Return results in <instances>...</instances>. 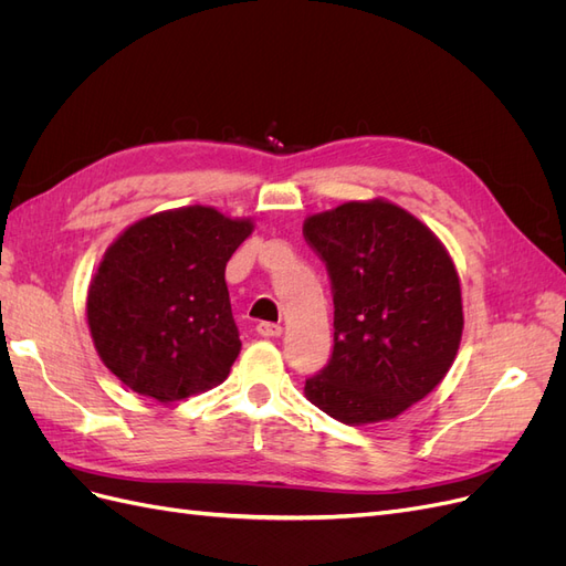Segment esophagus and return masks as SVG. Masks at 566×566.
<instances>
[{"instance_id": "obj_1", "label": "esophagus", "mask_w": 566, "mask_h": 566, "mask_svg": "<svg viewBox=\"0 0 566 566\" xmlns=\"http://www.w3.org/2000/svg\"><path fill=\"white\" fill-rule=\"evenodd\" d=\"M256 333H260L262 337H279L283 333V328H281L279 323L262 321V323H256Z\"/></svg>"}]
</instances>
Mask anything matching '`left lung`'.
<instances>
[{
  "mask_svg": "<svg viewBox=\"0 0 566 566\" xmlns=\"http://www.w3.org/2000/svg\"><path fill=\"white\" fill-rule=\"evenodd\" d=\"M331 279L333 354L304 394L331 418H397L449 373L462 335L460 281L449 252L391 202H345L304 221Z\"/></svg>",
  "mask_w": 566,
  "mask_h": 566,
  "instance_id": "1",
  "label": "left lung"
}]
</instances>
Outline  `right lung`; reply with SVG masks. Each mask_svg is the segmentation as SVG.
<instances>
[{"label":"right lung","mask_w":566,"mask_h":566,"mask_svg":"<svg viewBox=\"0 0 566 566\" xmlns=\"http://www.w3.org/2000/svg\"><path fill=\"white\" fill-rule=\"evenodd\" d=\"M252 221L181 208L132 224L87 295L101 361L129 389L177 401L227 380L241 352L224 269Z\"/></svg>","instance_id":"add662e5"}]
</instances>
